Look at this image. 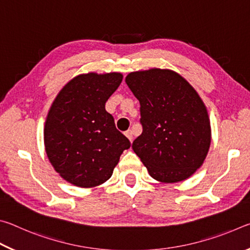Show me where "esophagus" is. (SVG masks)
<instances>
[{"label":"esophagus","instance_id":"34e87169","mask_svg":"<svg viewBox=\"0 0 250 250\" xmlns=\"http://www.w3.org/2000/svg\"><path fill=\"white\" fill-rule=\"evenodd\" d=\"M125 137L129 139L130 142H132V141H133V135H132V131H131V130L125 131Z\"/></svg>","mask_w":250,"mask_h":250}]
</instances>
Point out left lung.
<instances>
[{"label":"left lung","mask_w":250,"mask_h":250,"mask_svg":"<svg viewBox=\"0 0 250 250\" xmlns=\"http://www.w3.org/2000/svg\"><path fill=\"white\" fill-rule=\"evenodd\" d=\"M125 83L140 103L143 130L132 143L134 153L156 181L188 179L210 146V122L201 97L170 69L133 71Z\"/></svg>","instance_id":"left-lung-1"}]
</instances>
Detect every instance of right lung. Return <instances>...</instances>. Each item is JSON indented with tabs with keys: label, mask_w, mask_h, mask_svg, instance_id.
<instances>
[{
	"label": "right lung",
	"mask_w": 250,
	"mask_h": 250,
	"mask_svg": "<svg viewBox=\"0 0 250 250\" xmlns=\"http://www.w3.org/2000/svg\"><path fill=\"white\" fill-rule=\"evenodd\" d=\"M122 78L120 73L78 75L59 91L48 111L46 154L55 171L79 188L109 180L122 152L131 146L104 108Z\"/></svg>",
	"instance_id": "obj_1"
}]
</instances>
